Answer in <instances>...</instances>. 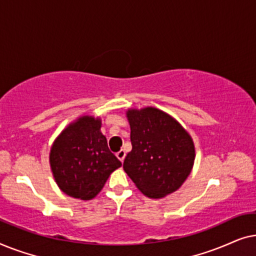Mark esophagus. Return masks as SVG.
Here are the masks:
<instances>
[{"instance_id": "obj_1", "label": "esophagus", "mask_w": 256, "mask_h": 256, "mask_svg": "<svg viewBox=\"0 0 256 256\" xmlns=\"http://www.w3.org/2000/svg\"><path fill=\"white\" fill-rule=\"evenodd\" d=\"M116 157L121 160V162H124V157H126V152H124V150L121 149L120 152H116Z\"/></svg>"}]
</instances>
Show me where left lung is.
<instances>
[{"instance_id": "1", "label": "left lung", "mask_w": 256, "mask_h": 256, "mask_svg": "<svg viewBox=\"0 0 256 256\" xmlns=\"http://www.w3.org/2000/svg\"><path fill=\"white\" fill-rule=\"evenodd\" d=\"M132 148L124 170L146 197L164 198L180 188L194 168V140L180 122L155 107L126 112Z\"/></svg>"}]
</instances>
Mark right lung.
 <instances>
[{
  "label": "right lung",
  "instance_id": "right-lung-1",
  "mask_svg": "<svg viewBox=\"0 0 256 256\" xmlns=\"http://www.w3.org/2000/svg\"><path fill=\"white\" fill-rule=\"evenodd\" d=\"M101 118L82 115L54 140L50 166L58 188L70 197L90 200L121 162L108 149L101 132Z\"/></svg>",
  "mask_w": 256,
  "mask_h": 256
}]
</instances>
